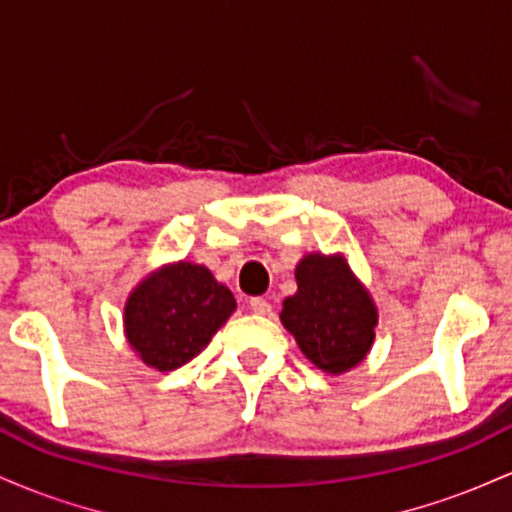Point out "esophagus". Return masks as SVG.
<instances>
[{
  "mask_svg": "<svg viewBox=\"0 0 512 512\" xmlns=\"http://www.w3.org/2000/svg\"><path fill=\"white\" fill-rule=\"evenodd\" d=\"M250 308H252V313H257V315H272V303L267 301V298H250Z\"/></svg>",
  "mask_w": 512,
  "mask_h": 512,
  "instance_id": "34e87169",
  "label": "esophagus"
}]
</instances>
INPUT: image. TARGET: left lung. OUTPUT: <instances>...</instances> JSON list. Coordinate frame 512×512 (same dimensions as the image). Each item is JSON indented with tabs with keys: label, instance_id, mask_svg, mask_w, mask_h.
<instances>
[{
	"label": "left lung",
	"instance_id": "obj_1",
	"mask_svg": "<svg viewBox=\"0 0 512 512\" xmlns=\"http://www.w3.org/2000/svg\"><path fill=\"white\" fill-rule=\"evenodd\" d=\"M296 284L279 317L305 358L332 375L356 368L373 346L378 308L344 255H305Z\"/></svg>",
	"mask_w": 512,
	"mask_h": 512
}]
</instances>
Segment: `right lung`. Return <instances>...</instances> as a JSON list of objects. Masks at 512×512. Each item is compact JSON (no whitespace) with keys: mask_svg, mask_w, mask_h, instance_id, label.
<instances>
[{"mask_svg":"<svg viewBox=\"0 0 512 512\" xmlns=\"http://www.w3.org/2000/svg\"><path fill=\"white\" fill-rule=\"evenodd\" d=\"M233 310V293L204 264H163L129 293L127 342L146 366L168 373L192 361Z\"/></svg>","mask_w":512,"mask_h":512,"instance_id":"obj_1","label":"right lung"}]
</instances>
